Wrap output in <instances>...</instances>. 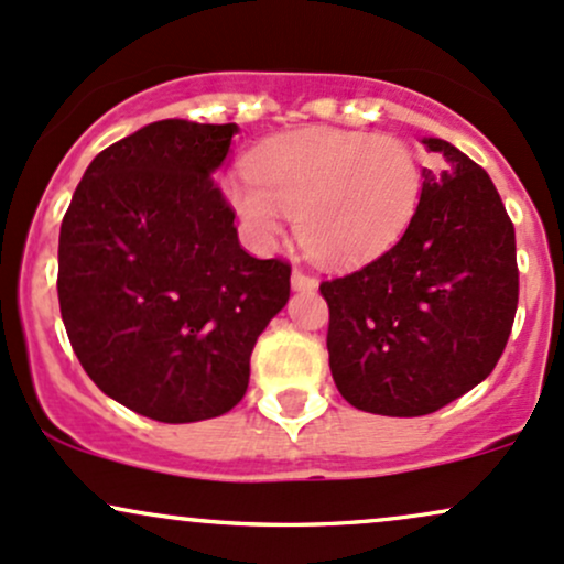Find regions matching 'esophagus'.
Wrapping results in <instances>:
<instances>
[{
  "label": "esophagus",
  "instance_id": "esophagus-1",
  "mask_svg": "<svg viewBox=\"0 0 564 564\" xmlns=\"http://www.w3.org/2000/svg\"><path fill=\"white\" fill-rule=\"evenodd\" d=\"M291 289H294V291H313V289H318V281H315L313 275L304 273V270H294V273H291Z\"/></svg>",
  "mask_w": 564,
  "mask_h": 564
}]
</instances>
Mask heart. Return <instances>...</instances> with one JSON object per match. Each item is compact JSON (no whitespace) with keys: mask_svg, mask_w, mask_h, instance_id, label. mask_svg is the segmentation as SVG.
<instances>
[{"mask_svg":"<svg viewBox=\"0 0 564 564\" xmlns=\"http://www.w3.org/2000/svg\"><path fill=\"white\" fill-rule=\"evenodd\" d=\"M246 177L225 187L230 209L254 238L275 246L283 215L315 262L355 268L390 251L419 209V153L390 134L304 127L264 140L246 159Z\"/></svg>","mask_w":564,"mask_h":564,"instance_id":"obj_1","label":"heart"}]
</instances>
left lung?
<instances>
[{
  "label": "left lung",
  "mask_w": 564,
  "mask_h": 564,
  "mask_svg": "<svg viewBox=\"0 0 564 564\" xmlns=\"http://www.w3.org/2000/svg\"><path fill=\"white\" fill-rule=\"evenodd\" d=\"M422 142L445 164L424 170L403 238L321 283L336 390L379 416H426L488 379L520 296L514 225L494 180L451 142Z\"/></svg>",
  "instance_id": "left-lung-1"
}]
</instances>
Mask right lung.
<instances>
[{
    "label": "right lung",
    "mask_w": 564,
    "mask_h": 564,
    "mask_svg": "<svg viewBox=\"0 0 564 564\" xmlns=\"http://www.w3.org/2000/svg\"><path fill=\"white\" fill-rule=\"evenodd\" d=\"M236 124L164 119L97 153L61 225L57 300L76 358L116 403L164 424L241 403L291 268L238 243L215 183Z\"/></svg>",
    "instance_id": "right-lung-1"
}]
</instances>
